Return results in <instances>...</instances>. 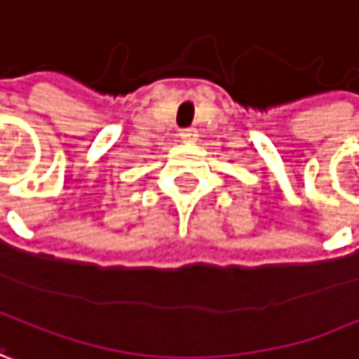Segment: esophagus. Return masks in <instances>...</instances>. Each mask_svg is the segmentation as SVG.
I'll return each mask as SVG.
<instances>
[{
  "instance_id": "34e87169",
  "label": "esophagus",
  "mask_w": 359,
  "mask_h": 359,
  "mask_svg": "<svg viewBox=\"0 0 359 359\" xmlns=\"http://www.w3.org/2000/svg\"><path fill=\"white\" fill-rule=\"evenodd\" d=\"M180 139L187 142H194L198 139V130L196 129H182L180 130Z\"/></svg>"
}]
</instances>
